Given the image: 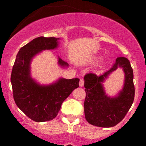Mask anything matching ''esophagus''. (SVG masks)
I'll use <instances>...</instances> for the list:
<instances>
[{
	"label": "esophagus",
	"mask_w": 146,
	"mask_h": 146,
	"mask_svg": "<svg viewBox=\"0 0 146 146\" xmlns=\"http://www.w3.org/2000/svg\"><path fill=\"white\" fill-rule=\"evenodd\" d=\"M79 85H80V87H83V86H84V80L80 79Z\"/></svg>",
	"instance_id": "34e87169"
}]
</instances>
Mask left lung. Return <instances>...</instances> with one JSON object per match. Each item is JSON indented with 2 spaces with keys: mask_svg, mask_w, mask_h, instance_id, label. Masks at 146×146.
<instances>
[{
  "mask_svg": "<svg viewBox=\"0 0 146 146\" xmlns=\"http://www.w3.org/2000/svg\"><path fill=\"white\" fill-rule=\"evenodd\" d=\"M121 67L125 73V82L122 91L115 98L105 94L102 82L104 79ZM133 70L130 62L125 57H118L108 71L100 76L94 73L85 75L86 99L84 112L86 121L99 127H113L120 123L128 113L135 99Z\"/></svg>",
  "mask_w": 146,
  "mask_h": 146,
  "instance_id": "1",
  "label": "left lung"
}]
</instances>
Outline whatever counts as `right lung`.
Returning a JSON list of instances; mask_svg holds the SVG:
<instances>
[{
  "instance_id": "1",
  "label": "right lung",
  "mask_w": 146,
  "mask_h": 146,
  "mask_svg": "<svg viewBox=\"0 0 146 146\" xmlns=\"http://www.w3.org/2000/svg\"><path fill=\"white\" fill-rule=\"evenodd\" d=\"M55 37L40 36L21 47L17 55L11 74L13 97L17 106L36 122L51 121L57 116L63 102L79 87L78 78L64 79L50 86H39L30 76V64L35 55L58 47ZM61 66L66 62L59 58Z\"/></svg>"
}]
</instances>
